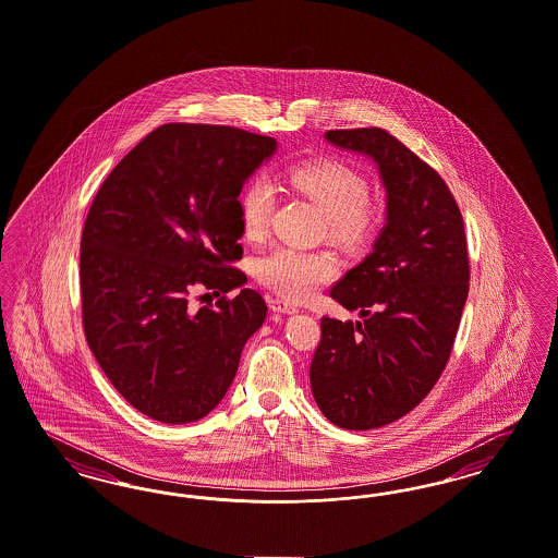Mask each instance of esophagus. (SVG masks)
Masks as SVG:
<instances>
[{"instance_id":"obj_1","label":"esophagus","mask_w":558,"mask_h":558,"mask_svg":"<svg viewBox=\"0 0 558 558\" xmlns=\"http://www.w3.org/2000/svg\"><path fill=\"white\" fill-rule=\"evenodd\" d=\"M270 310H275V312H298V306L293 304V302H289V300H281V298H272L269 302Z\"/></svg>"}]
</instances>
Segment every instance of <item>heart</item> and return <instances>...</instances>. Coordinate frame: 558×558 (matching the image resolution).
<instances>
[{
  "label": "heart",
  "mask_w": 558,
  "mask_h": 558,
  "mask_svg": "<svg viewBox=\"0 0 558 558\" xmlns=\"http://www.w3.org/2000/svg\"><path fill=\"white\" fill-rule=\"evenodd\" d=\"M288 180L327 215V233L343 248L362 250L372 244L385 223V205L368 196L366 178L343 161L316 159L289 167ZM277 205V187L269 175H252L240 194V219L248 238H263ZM337 270L329 252L270 250L256 263L263 286L289 300H302L327 283Z\"/></svg>",
  "instance_id": "1"
}]
</instances>
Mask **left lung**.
<instances>
[{
    "mask_svg": "<svg viewBox=\"0 0 558 558\" xmlns=\"http://www.w3.org/2000/svg\"><path fill=\"white\" fill-rule=\"evenodd\" d=\"M325 136L376 161L387 226L372 254L330 289L364 320L320 318L310 387L335 426L372 430L412 412L451 357L470 291L468 238L445 180L387 130Z\"/></svg>",
    "mask_w": 558,
    "mask_h": 558,
    "instance_id": "1",
    "label": "left lung"
}]
</instances>
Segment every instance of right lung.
I'll return each instance as SVG.
<instances>
[{
    "mask_svg": "<svg viewBox=\"0 0 558 558\" xmlns=\"http://www.w3.org/2000/svg\"><path fill=\"white\" fill-rule=\"evenodd\" d=\"M275 138L231 125L166 124L105 178L81 240L88 348L125 401L163 424L205 417L228 392L267 304L242 258L240 192ZM194 288L222 293L186 308Z\"/></svg>",
    "mask_w": 558,
    "mask_h": 558,
    "instance_id": "right-lung-1",
    "label": "right lung"
}]
</instances>
